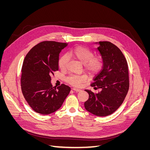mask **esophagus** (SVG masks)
I'll return each instance as SVG.
<instances>
[{"label":"esophagus","instance_id":"34e87169","mask_svg":"<svg viewBox=\"0 0 150 150\" xmlns=\"http://www.w3.org/2000/svg\"><path fill=\"white\" fill-rule=\"evenodd\" d=\"M73 91H76V92H80L81 91V90L79 89H77V88H72V89Z\"/></svg>","mask_w":150,"mask_h":150}]
</instances>
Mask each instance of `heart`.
<instances>
[{"label":"heart","mask_w":150,"mask_h":150,"mask_svg":"<svg viewBox=\"0 0 150 150\" xmlns=\"http://www.w3.org/2000/svg\"><path fill=\"white\" fill-rule=\"evenodd\" d=\"M68 55L84 65V71L89 76L98 74L103 67L104 62L102 57L94 56V53L90 49L83 46H76L72 48L68 53ZM67 58L63 56L58 61V66L61 70L66 69ZM67 82L72 85L79 86L84 81L83 76H70L66 79Z\"/></svg>","instance_id":"obj_1"}]
</instances>
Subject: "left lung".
Wrapping results in <instances>:
<instances>
[{
    "mask_svg": "<svg viewBox=\"0 0 150 150\" xmlns=\"http://www.w3.org/2000/svg\"><path fill=\"white\" fill-rule=\"evenodd\" d=\"M97 49L103 59L101 71L95 76L91 86L99 88L94 93L85 91L89 99L84 103L85 109L98 116H106L116 111L121 105L129 89L128 66L121 50L108 41L96 42Z\"/></svg>",
    "mask_w": 150,
    "mask_h": 150,
    "instance_id": "8db88e82",
    "label": "left lung"
}]
</instances>
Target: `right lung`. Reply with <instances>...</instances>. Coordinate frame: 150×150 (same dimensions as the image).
<instances>
[{
	"label": "right lung",
	"mask_w": 150,
	"mask_h": 150,
	"mask_svg": "<svg viewBox=\"0 0 150 150\" xmlns=\"http://www.w3.org/2000/svg\"><path fill=\"white\" fill-rule=\"evenodd\" d=\"M67 43L43 41L32 48L22 67L21 89L29 105L36 112L49 115L59 109L71 88L64 84L57 89L51 83L58 71L59 53Z\"/></svg>",
	"instance_id": "right-lung-1"
}]
</instances>
